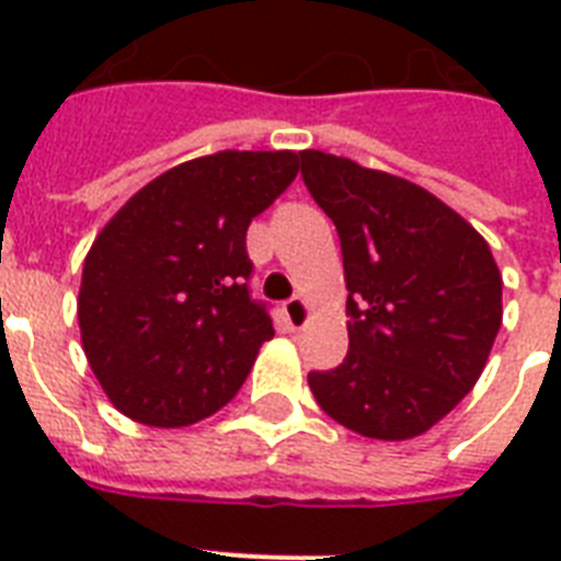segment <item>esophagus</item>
<instances>
[{
	"instance_id": "34e87169",
	"label": "esophagus",
	"mask_w": 561,
	"mask_h": 561,
	"mask_svg": "<svg viewBox=\"0 0 561 561\" xmlns=\"http://www.w3.org/2000/svg\"><path fill=\"white\" fill-rule=\"evenodd\" d=\"M308 317H311V308L302 297H294L285 302V320L290 323V329H302L308 323Z\"/></svg>"
}]
</instances>
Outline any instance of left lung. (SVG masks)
<instances>
[{
	"instance_id": "1",
	"label": "left lung",
	"mask_w": 561,
	"mask_h": 561,
	"mask_svg": "<svg viewBox=\"0 0 561 561\" xmlns=\"http://www.w3.org/2000/svg\"><path fill=\"white\" fill-rule=\"evenodd\" d=\"M302 180L341 236L350 352L308 373L317 404L369 439L401 443L478 383L501 329L486 238L436 194L387 171L302 151Z\"/></svg>"
}]
</instances>
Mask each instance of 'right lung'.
Instances as JSON below:
<instances>
[{
  "label": "right lung",
  "instance_id": "add662e5",
  "mask_svg": "<svg viewBox=\"0 0 561 561\" xmlns=\"http://www.w3.org/2000/svg\"><path fill=\"white\" fill-rule=\"evenodd\" d=\"M299 171L294 151L180 162L104 224L83 259V355L113 408L151 427L220 410L273 323L250 299L247 227Z\"/></svg>",
  "mask_w": 561,
  "mask_h": 561
}]
</instances>
